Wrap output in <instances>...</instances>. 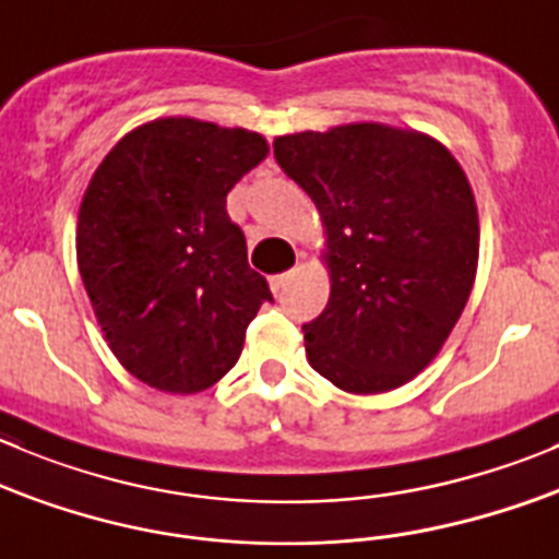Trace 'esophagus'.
Returning <instances> with one entry per match:
<instances>
[{"instance_id": "1", "label": "esophagus", "mask_w": 559, "mask_h": 559, "mask_svg": "<svg viewBox=\"0 0 559 559\" xmlns=\"http://www.w3.org/2000/svg\"><path fill=\"white\" fill-rule=\"evenodd\" d=\"M288 280H290V274H280V276H271V290H274V294H280V290L285 288V285H288Z\"/></svg>"}]
</instances>
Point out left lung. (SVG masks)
I'll return each instance as SVG.
<instances>
[{"label":"left lung","mask_w":559,"mask_h":559,"mask_svg":"<svg viewBox=\"0 0 559 559\" xmlns=\"http://www.w3.org/2000/svg\"><path fill=\"white\" fill-rule=\"evenodd\" d=\"M280 167L323 222L326 310L305 323L307 362L350 395L423 373L477 274L480 219L464 167L433 136L343 123L276 136Z\"/></svg>","instance_id":"8db88e82"}]
</instances>
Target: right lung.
I'll return each instance as SVG.
<instances>
[{
	"mask_svg": "<svg viewBox=\"0 0 559 559\" xmlns=\"http://www.w3.org/2000/svg\"><path fill=\"white\" fill-rule=\"evenodd\" d=\"M265 156L258 131L156 117L117 140L90 178L79 274L111 354L142 384L194 395L238 362L271 290L249 269L227 191Z\"/></svg>",
	"mask_w": 559,
	"mask_h": 559,
	"instance_id": "right-lung-1",
	"label": "right lung"
}]
</instances>
